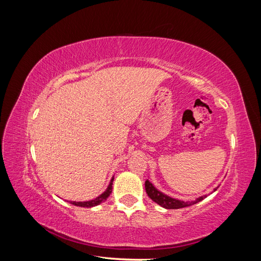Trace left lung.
<instances>
[{"label": "left lung", "instance_id": "1", "mask_svg": "<svg viewBox=\"0 0 261 261\" xmlns=\"http://www.w3.org/2000/svg\"><path fill=\"white\" fill-rule=\"evenodd\" d=\"M218 187L213 189V192H216ZM145 188H146V193L148 194L150 198H151L154 202H156L158 204H160L161 207H163L165 209H179V208L193 206V204L201 201L203 198H206V197H207L206 195H204V196L198 197V198L195 199V200H192V201H183V200H179V199L172 198V197L165 195L162 192H160L159 189H156L154 187V185L151 183V181H149L148 179L145 181Z\"/></svg>", "mask_w": 261, "mask_h": 261}]
</instances>
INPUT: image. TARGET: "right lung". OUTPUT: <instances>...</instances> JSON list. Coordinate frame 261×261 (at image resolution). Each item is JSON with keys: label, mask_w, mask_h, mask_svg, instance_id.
<instances>
[{"label": "right lung", "mask_w": 261, "mask_h": 261, "mask_svg": "<svg viewBox=\"0 0 261 261\" xmlns=\"http://www.w3.org/2000/svg\"><path fill=\"white\" fill-rule=\"evenodd\" d=\"M113 180H114V176L110 180V184L107 187L106 191L102 193L100 196H98L97 198H94L92 200H88V201H70V203L74 204V206L77 207H84V208H91V207H96L98 204H100L101 202H103L105 200H107L108 197L110 196V194L112 193V185H113Z\"/></svg>", "instance_id": "add662e5"}]
</instances>
